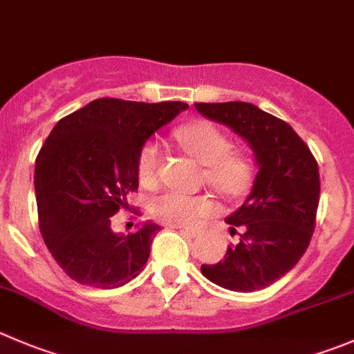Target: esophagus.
I'll use <instances>...</instances> for the list:
<instances>
[{"label": "esophagus", "mask_w": 354, "mask_h": 354, "mask_svg": "<svg viewBox=\"0 0 354 354\" xmlns=\"http://www.w3.org/2000/svg\"><path fill=\"white\" fill-rule=\"evenodd\" d=\"M180 232L185 233V235H188V236H197L198 235V230H195V228H181Z\"/></svg>", "instance_id": "34e87169"}]
</instances>
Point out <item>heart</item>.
I'll use <instances>...</instances> for the list:
<instances>
[{"mask_svg": "<svg viewBox=\"0 0 354 354\" xmlns=\"http://www.w3.org/2000/svg\"><path fill=\"white\" fill-rule=\"evenodd\" d=\"M178 142L192 157L204 164V176L221 194L235 197L243 194L250 181V166L245 157L230 152V142L214 124L195 121L176 131ZM160 150L156 142L143 145L138 156V176L145 187H153L159 173ZM207 195H188L167 190L152 198L150 211L159 221L174 226H195L214 212Z\"/></svg>", "mask_w": 354, "mask_h": 354, "instance_id": "1", "label": "heart"}]
</instances>
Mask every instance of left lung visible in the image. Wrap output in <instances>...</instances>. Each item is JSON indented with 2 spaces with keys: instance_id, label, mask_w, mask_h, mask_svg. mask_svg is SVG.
Listing matches in <instances>:
<instances>
[{
  "instance_id": "8db88e82",
  "label": "left lung",
  "mask_w": 354,
  "mask_h": 354,
  "mask_svg": "<svg viewBox=\"0 0 354 354\" xmlns=\"http://www.w3.org/2000/svg\"><path fill=\"white\" fill-rule=\"evenodd\" d=\"M204 118L245 140L257 174L243 204L225 219L240 242L225 259L202 264L207 280L235 292L272 286L297 264L315 230L320 174L306 143L282 119L247 102L195 104Z\"/></svg>"
}]
</instances>
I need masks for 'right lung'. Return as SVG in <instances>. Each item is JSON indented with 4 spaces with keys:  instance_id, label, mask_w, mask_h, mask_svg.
<instances>
[{
    "instance_id": "obj_1",
    "label": "right lung",
    "mask_w": 354,
    "mask_h": 354,
    "mask_svg": "<svg viewBox=\"0 0 354 354\" xmlns=\"http://www.w3.org/2000/svg\"><path fill=\"white\" fill-rule=\"evenodd\" d=\"M185 102L98 98L55 124L36 159L39 230L62 270L75 282L118 289L145 268L160 226L145 221L115 233L112 216L138 188V156Z\"/></svg>"
}]
</instances>
